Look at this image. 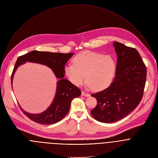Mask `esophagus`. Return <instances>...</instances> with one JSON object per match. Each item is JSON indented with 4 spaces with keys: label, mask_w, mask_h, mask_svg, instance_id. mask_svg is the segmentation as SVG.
Masks as SVG:
<instances>
[{
    "label": "esophagus",
    "mask_w": 158,
    "mask_h": 158,
    "mask_svg": "<svg viewBox=\"0 0 158 158\" xmlns=\"http://www.w3.org/2000/svg\"><path fill=\"white\" fill-rule=\"evenodd\" d=\"M81 96H86V97H88L89 96V94L87 93H85L84 91H82L81 92Z\"/></svg>",
    "instance_id": "esophagus-1"
}]
</instances>
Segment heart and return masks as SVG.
Here are the masks:
<instances>
[{
    "mask_svg": "<svg viewBox=\"0 0 158 158\" xmlns=\"http://www.w3.org/2000/svg\"><path fill=\"white\" fill-rule=\"evenodd\" d=\"M73 62L67 65L64 71L69 80L75 86H80L86 77L88 87L99 91L107 88L113 81L116 63L110 55L85 51L77 55Z\"/></svg>",
    "mask_w": 158,
    "mask_h": 158,
    "instance_id": "b5f03b06",
    "label": "heart"
}]
</instances>
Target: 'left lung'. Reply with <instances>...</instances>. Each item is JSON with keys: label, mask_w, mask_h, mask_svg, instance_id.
Here are the masks:
<instances>
[{"label": "left lung", "mask_w": 158, "mask_h": 158, "mask_svg": "<svg viewBox=\"0 0 158 158\" xmlns=\"http://www.w3.org/2000/svg\"><path fill=\"white\" fill-rule=\"evenodd\" d=\"M117 56L115 77L110 85L92 94L98 104L90 111L99 122L112 123L131 113L139 104L146 79V67L135 48L114 42Z\"/></svg>", "instance_id": "obj_1"}]
</instances>
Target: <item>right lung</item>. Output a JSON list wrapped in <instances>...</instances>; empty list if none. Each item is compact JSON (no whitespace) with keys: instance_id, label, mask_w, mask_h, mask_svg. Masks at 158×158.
Here are the masks:
<instances>
[{"instance_id":"obj_1","label":"right lung","mask_w":158,"mask_h":158,"mask_svg":"<svg viewBox=\"0 0 158 158\" xmlns=\"http://www.w3.org/2000/svg\"><path fill=\"white\" fill-rule=\"evenodd\" d=\"M73 55L74 53L63 54L33 51L17 59L11 76L12 86L14 76L17 68L27 62L48 66L52 70L56 78L59 79L57 83L54 99L44 112L40 114H30L24 110L20 106L22 112L31 120L43 125H51L59 122L69 112L72 101L81 95V90L64 78L65 65Z\"/></svg>"}]
</instances>
